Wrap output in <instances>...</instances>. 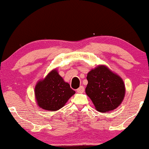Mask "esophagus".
<instances>
[{"mask_svg":"<svg viewBox=\"0 0 149 149\" xmlns=\"http://www.w3.org/2000/svg\"><path fill=\"white\" fill-rule=\"evenodd\" d=\"M84 86H80L79 88L77 89V93L81 94V93H84Z\"/></svg>","mask_w":149,"mask_h":149,"instance_id":"34e87169","label":"esophagus"}]
</instances>
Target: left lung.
I'll use <instances>...</instances> for the list:
<instances>
[{
  "instance_id": "obj_1",
  "label": "left lung",
  "mask_w": 149,
  "mask_h": 149,
  "mask_svg": "<svg viewBox=\"0 0 149 149\" xmlns=\"http://www.w3.org/2000/svg\"><path fill=\"white\" fill-rule=\"evenodd\" d=\"M86 93L99 112H108L120 105L125 94L121 77L104 65H98L87 74Z\"/></svg>"
}]
</instances>
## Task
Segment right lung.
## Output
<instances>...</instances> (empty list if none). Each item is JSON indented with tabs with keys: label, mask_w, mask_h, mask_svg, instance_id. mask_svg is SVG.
Segmentation results:
<instances>
[{
	"label": "right lung",
	"mask_w": 149,
	"mask_h": 149,
	"mask_svg": "<svg viewBox=\"0 0 149 149\" xmlns=\"http://www.w3.org/2000/svg\"><path fill=\"white\" fill-rule=\"evenodd\" d=\"M75 93L56 69L51 71L45 78L38 81L34 89L38 106L49 111L59 110Z\"/></svg>",
	"instance_id": "add662e5"
}]
</instances>
